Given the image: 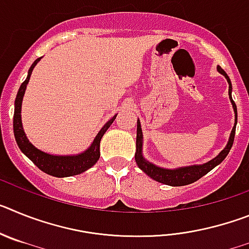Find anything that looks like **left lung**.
I'll list each match as a JSON object with an SVG mask.
<instances>
[{
    "label": "left lung",
    "instance_id": "left-lung-1",
    "mask_svg": "<svg viewBox=\"0 0 249 249\" xmlns=\"http://www.w3.org/2000/svg\"><path fill=\"white\" fill-rule=\"evenodd\" d=\"M219 73L223 74L227 80L228 85H230V89H228V94H230V100L232 102L233 109H234V116H236V122H234V127H233L232 132H231L230 140L226 146V148L219 153L217 157L211 160L210 162H207L204 164H198V166H188V167H181V168H175V169H167V168H160V167L155 166L153 163L148 162L144 160L143 155H142V143H143V135H142V128H141L140 120L137 121V138H136V155L135 160L137 166L143 171L146 175H148L152 179L160 182L163 184H168V186H186V184L193 183V182L198 181L199 178L203 177L204 175L212 171L215 166H218L224 158L227 157L230 153L231 148H232L233 141H234V135H236V124H237V106L234 101L232 100V83H231L230 77L227 73L222 70L221 67H217Z\"/></svg>",
    "mask_w": 249,
    "mask_h": 249
}]
</instances>
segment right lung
I'll return each mask as SVG.
<instances>
[{"label":"right lung","instance_id":"right-lung-1","mask_svg":"<svg viewBox=\"0 0 249 249\" xmlns=\"http://www.w3.org/2000/svg\"><path fill=\"white\" fill-rule=\"evenodd\" d=\"M41 59L37 58L32 66L28 70L27 78L25 82L22 83L19 87L18 92H17L16 101H15V113H13V133H15V138H16L17 146L19 147L23 153L30 158L41 171L53 177H71V176L81 175L82 172L87 171L91 168L92 166L96 164L98 160H100V142L101 138L106 133V131L109 128L112 123H113L114 117H112L108 122L106 123L105 126L101 128L98 132L96 138L93 140L92 144L89 146V149H86L85 152L80 153V155H73V156H53L50 153L42 152L41 149L36 148L34 144L31 143L30 141L26 137V133L22 127V121H21V107H22V100H23V94H25L26 87L30 81V77L32 71H34L35 66L38 63Z\"/></svg>","mask_w":249,"mask_h":249}]
</instances>
